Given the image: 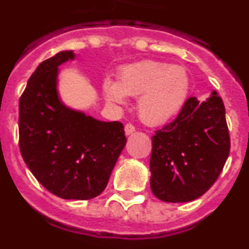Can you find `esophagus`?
I'll return each mask as SVG.
<instances>
[{
	"mask_svg": "<svg viewBox=\"0 0 249 249\" xmlns=\"http://www.w3.org/2000/svg\"><path fill=\"white\" fill-rule=\"evenodd\" d=\"M135 131H136L135 126H133V124H131V123H128V124H126V126H124V133H126V136L132 135V133H133Z\"/></svg>",
	"mask_w": 249,
	"mask_h": 249,
	"instance_id": "obj_1",
	"label": "esophagus"
}]
</instances>
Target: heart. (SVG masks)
Returning a JSON list of instances; mask_svg holds the SVG:
<instances>
[{
	"label": "heart",
	"instance_id": "heart-1",
	"mask_svg": "<svg viewBox=\"0 0 249 249\" xmlns=\"http://www.w3.org/2000/svg\"><path fill=\"white\" fill-rule=\"evenodd\" d=\"M106 98L123 106L127 96L138 98V114L146 124L158 127L175 120L190 92V76L181 66L142 61L122 67L118 82H103Z\"/></svg>",
	"mask_w": 249,
	"mask_h": 249
}]
</instances>
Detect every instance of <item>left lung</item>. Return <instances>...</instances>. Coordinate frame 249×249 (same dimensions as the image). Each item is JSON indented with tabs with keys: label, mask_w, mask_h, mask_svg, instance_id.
<instances>
[{
	"label": "left lung",
	"mask_w": 249,
	"mask_h": 249,
	"mask_svg": "<svg viewBox=\"0 0 249 249\" xmlns=\"http://www.w3.org/2000/svg\"><path fill=\"white\" fill-rule=\"evenodd\" d=\"M226 109L218 93L190 97L178 117L152 137L151 190L164 202H191L217 181L230 155Z\"/></svg>",
	"instance_id": "8db88e82"
}]
</instances>
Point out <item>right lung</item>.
Here are the masks:
<instances>
[{"label":"right lung","mask_w":249,"mask_h":249,"mask_svg":"<svg viewBox=\"0 0 249 249\" xmlns=\"http://www.w3.org/2000/svg\"><path fill=\"white\" fill-rule=\"evenodd\" d=\"M74 58L73 51H61L30 77L19 98V151L46 190L86 201L103 192L127 140L122 123L96 120L61 100L59 66Z\"/></svg>","instance_id":"1"}]
</instances>
